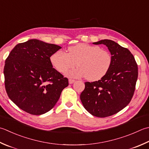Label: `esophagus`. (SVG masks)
<instances>
[{
    "instance_id": "34e87169",
    "label": "esophagus",
    "mask_w": 149,
    "mask_h": 149,
    "mask_svg": "<svg viewBox=\"0 0 149 149\" xmlns=\"http://www.w3.org/2000/svg\"><path fill=\"white\" fill-rule=\"evenodd\" d=\"M68 82H69L70 84H72V83H74L75 82V80L74 79H69Z\"/></svg>"
}]
</instances>
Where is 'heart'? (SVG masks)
<instances>
[{
  "label": "heart",
  "mask_w": 149,
  "mask_h": 149,
  "mask_svg": "<svg viewBox=\"0 0 149 149\" xmlns=\"http://www.w3.org/2000/svg\"><path fill=\"white\" fill-rule=\"evenodd\" d=\"M67 52V54L61 51L55 52L51 55L50 61L52 66L61 74L74 68L76 63L77 68L67 73L69 77L84 76L88 81H97L109 72L112 65L111 54L98 46L79 43L69 46Z\"/></svg>",
  "instance_id": "obj_1"
}]
</instances>
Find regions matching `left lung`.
<instances>
[{"label": "left lung", "mask_w": 149, "mask_h": 149, "mask_svg": "<svg viewBox=\"0 0 149 149\" xmlns=\"http://www.w3.org/2000/svg\"><path fill=\"white\" fill-rule=\"evenodd\" d=\"M93 44L107 46L112 55V65L100 80L84 83L85 88L80 99L90 113L106 118L119 112L130 102L135 91L138 68L131 52L117 42L104 39Z\"/></svg>", "instance_id": "8db88e82"}]
</instances>
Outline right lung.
I'll use <instances>...</instances> for the list:
<instances>
[{
  "instance_id": "obj_1",
  "label": "right lung",
  "mask_w": 149,
  "mask_h": 149,
  "mask_svg": "<svg viewBox=\"0 0 149 149\" xmlns=\"http://www.w3.org/2000/svg\"><path fill=\"white\" fill-rule=\"evenodd\" d=\"M61 47L37 39L15 46L5 61V88L16 105L32 115L49 111L68 79L53 68L50 57Z\"/></svg>"
}]
</instances>
